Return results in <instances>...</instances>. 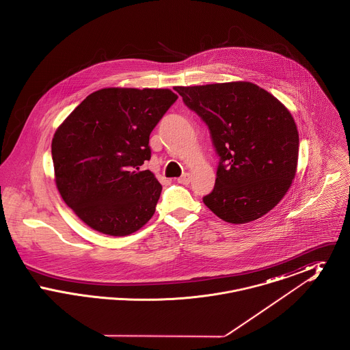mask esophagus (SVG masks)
Segmentation results:
<instances>
[{
    "label": "esophagus",
    "mask_w": 350,
    "mask_h": 350,
    "mask_svg": "<svg viewBox=\"0 0 350 350\" xmlns=\"http://www.w3.org/2000/svg\"><path fill=\"white\" fill-rule=\"evenodd\" d=\"M177 181H178V183H181V185H189V183H190V176H189V173H185Z\"/></svg>",
    "instance_id": "obj_1"
}]
</instances>
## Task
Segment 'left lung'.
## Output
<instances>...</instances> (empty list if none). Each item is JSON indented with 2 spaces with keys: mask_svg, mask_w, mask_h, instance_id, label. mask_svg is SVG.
Listing matches in <instances>:
<instances>
[{
  "mask_svg": "<svg viewBox=\"0 0 350 350\" xmlns=\"http://www.w3.org/2000/svg\"><path fill=\"white\" fill-rule=\"evenodd\" d=\"M174 90L207 124L219 156L215 186L203 203L233 224L274 208L290 189L298 164L299 135L290 111L247 81Z\"/></svg>",
  "mask_w": 350,
  "mask_h": 350,
  "instance_id": "1",
  "label": "left lung"
}]
</instances>
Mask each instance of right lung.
<instances>
[{
  "mask_svg": "<svg viewBox=\"0 0 350 350\" xmlns=\"http://www.w3.org/2000/svg\"><path fill=\"white\" fill-rule=\"evenodd\" d=\"M178 96L169 89H100L69 114L52 139L62 198L90 228L110 236L140 230L161 185L150 170V135Z\"/></svg>",
  "mask_w": 350,
  "mask_h": 350,
  "instance_id": "obj_1",
  "label": "right lung"
}]
</instances>
